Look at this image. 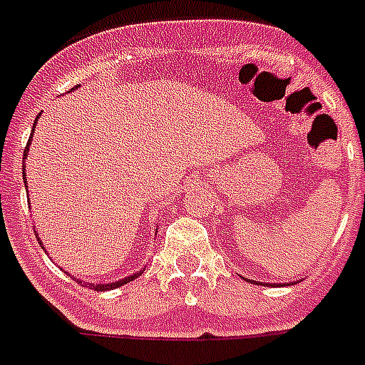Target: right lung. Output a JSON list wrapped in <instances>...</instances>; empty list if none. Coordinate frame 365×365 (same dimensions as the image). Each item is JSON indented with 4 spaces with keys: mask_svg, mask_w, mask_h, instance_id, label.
<instances>
[{
    "mask_svg": "<svg viewBox=\"0 0 365 365\" xmlns=\"http://www.w3.org/2000/svg\"><path fill=\"white\" fill-rule=\"evenodd\" d=\"M29 144H30V140H29ZM29 144H26V150H24V158H23V160H26V152H29ZM23 165H24V163H23ZM23 177H26V175H23ZM24 182H26V179H24ZM38 240H40V238H38ZM40 245H42V240H40ZM142 271H144V269H142ZM142 271H140V273H134V275L127 277V279H120V281H115V283L98 284L96 289H98V290H113V289H117V287H123V284L130 283L133 279H136V277H138V275H142Z\"/></svg>",
    "mask_w": 365,
    "mask_h": 365,
    "instance_id": "add662e5",
    "label": "right lung"
}]
</instances>
